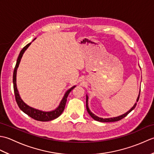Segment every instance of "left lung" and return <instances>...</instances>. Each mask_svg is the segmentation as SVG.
<instances>
[{"mask_svg":"<svg viewBox=\"0 0 154 154\" xmlns=\"http://www.w3.org/2000/svg\"><path fill=\"white\" fill-rule=\"evenodd\" d=\"M140 92H139V94H138V98H137L136 99V102L135 103L134 105L131 109H130L128 111H127V112L126 113H124L123 114H122V115H120L119 116H116V117H112V118H108V119H103V118H100V117H99L96 116L95 114H93L91 111L90 110L89 108V106H88V99H89V97H88V95L87 94L86 95V108H87V110L88 113L89 114V115L93 118V119L94 120H97V121H99V122H116V121H119L121 119H124V117L126 116L130 112H131L132 110H133L134 109H135V107L136 106V103L137 102H138V100H139V98H140Z\"/></svg>","mask_w":154,"mask_h":154,"instance_id":"left-lung-1","label":"left lung"}]
</instances>
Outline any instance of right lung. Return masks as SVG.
Returning <instances> with one entry per match:
<instances>
[{"instance_id":"add662e5","label":"right lung","mask_w":154,"mask_h":154,"mask_svg":"<svg viewBox=\"0 0 154 154\" xmlns=\"http://www.w3.org/2000/svg\"><path fill=\"white\" fill-rule=\"evenodd\" d=\"M32 42L27 44L24 48L22 49L21 51L20 52L17 61H16V64L14 67V73H13V86H14V92L15 94V99L16 100V103L18 104V106L20 108V109L22 110L25 114H26L27 115H28L29 116L32 118V119H34L36 120L42 121V122H46V121H50V120L57 119V117H59L61 115L65 109V104H66V101H67V98L69 95V94L71 91L73 90L76 86L75 85L73 86L65 92L63 99H62V100H61L60 104H59V106L55 110H51V111H43V110L34 109V108H32L26 104L21 99L17 89V85H16V73H17V69L19 66L20 62V60L22 57V55L24 54L25 51L27 50L28 48L30 46Z\"/></svg>"}]
</instances>
